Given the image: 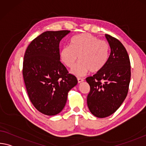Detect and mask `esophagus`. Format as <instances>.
Masks as SVG:
<instances>
[{"mask_svg":"<svg viewBox=\"0 0 146 146\" xmlns=\"http://www.w3.org/2000/svg\"><path fill=\"white\" fill-rule=\"evenodd\" d=\"M77 81H78V83H81L84 81V79H82V78H78Z\"/></svg>","mask_w":146,"mask_h":146,"instance_id":"esophagus-1","label":"esophagus"}]
</instances>
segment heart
<instances>
[{
	"mask_svg": "<svg viewBox=\"0 0 146 146\" xmlns=\"http://www.w3.org/2000/svg\"><path fill=\"white\" fill-rule=\"evenodd\" d=\"M110 47L107 42L99 40L90 34H78L71 39L70 45L65 46L60 52L61 61L77 77H83L90 71L97 73L105 68L109 58Z\"/></svg>",
	"mask_w": 146,
	"mask_h": 146,
	"instance_id": "heart-1",
	"label": "heart"
}]
</instances>
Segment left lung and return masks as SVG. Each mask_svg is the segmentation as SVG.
Returning <instances> with one entry per match:
<instances>
[{"mask_svg":"<svg viewBox=\"0 0 146 146\" xmlns=\"http://www.w3.org/2000/svg\"><path fill=\"white\" fill-rule=\"evenodd\" d=\"M110 47L108 60L102 70L86 78L90 86L87 105L92 114L103 118L116 111L126 98L131 80V64L120 41L105 34Z\"/></svg>","mask_w":146,"mask_h":146,"instance_id":"obj_1","label":"left lung"}]
</instances>
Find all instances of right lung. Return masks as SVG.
<instances>
[{"label":"right lung","instance_id":"right-lung-1","mask_svg":"<svg viewBox=\"0 0 146 146\" xmlns=\"http://www.w3.org/2000/svg\"><path fill=\"white\" fill-rule=\"evenodd\" d=\"M69 31H47L30 43L25 52L23 75L31 103L43 114L63 110L68 92L77 84L75 76L61 63L59 44Z\"/></svg>","mask_w":146,"mask_h":146}]
</instances>
